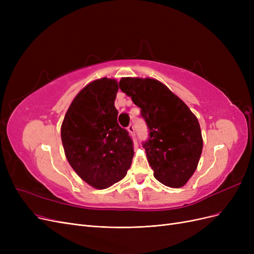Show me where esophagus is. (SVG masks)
<instances>
[{
  "mask_svg": "<svg viewBox=\"0 0 254 254\" xmlns=\"http://www.w3.org/2000/svg\"><path fill=\"white\" fill-rule=\"evenodd\" d=\"M127 130H128V131L130 132V133H131V135H134V126L132 125V124H130L128 127H127Z\"/></svg>",
  "mask_w": 254,
  "mask_h": 254,
  "instance_id": "34e87169",
  "label": "esophagus"
}]
</instances>
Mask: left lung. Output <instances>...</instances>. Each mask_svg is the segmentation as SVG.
I'll use <instances>...</instances> for the list:
<instances>
[{
	"mask_svg": "<svg viewBox=\"0 0 254 254\" xmlns=\"http://www.w3.org/2000/svg\"><path fill=\"white\" fill-rule=\"evenodd\" d=\"M120 89L141 108L148 127L143 142L155 178L170 188H181L196 171L202 151L197 118L162 82L151 78H122Z\"/></svg>",
	"mask_w": 254,
	"mask_h": 254,
	"instance_id": "8db88e82",
	"label": "left lung"
}]
</instances>
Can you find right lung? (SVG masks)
<instances>
[{"label":"right lung","mask_w":254,"mask_h":254,"mask_svg":"<svg viewBox=\"0 0 254 254\" xmlns=\"http://www.w3.org/2000/svg\"><path fill=\"white\" fill-rule=\"evenodd\" d=\"M118 90L114 79L92 81L76 95L61 125L68 163L83 181L98 190L124 178L134 155L131 136L118 123Z\"/></svg>","instance_id":"obj_1"}]
</instances>
